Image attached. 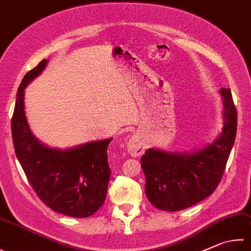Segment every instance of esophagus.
Listing matches in <instances>:
<instances>
[{"label":"esophagus","instance_id":"34e87169","mask_svg":"<svg viewBox=\"0 0 251 251\" xmlns=\"http://www.w3.org/2000/svg\"><path fill=\"white\" fill-rule=\"evenodd\" d=\"M144 145L142 144V142L136 138V136H131V138L126 142V151L132 157H136L144 153Z\"/></svg>","mask_w":251,"mask_h":251}]
</instances>
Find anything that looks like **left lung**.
Instances as JSON below:
<instances>
[{
	"label": "left lung",
	"mask_w": 251,
	"mask_h": 251,
	"mask_svg": "<svg viewBox=\"0 0 251 251\" xmlns=\"http://www.w3.org/2000/svg\"><path fill=\"white\" fill-rule=\"evenodd\" d=\"M223 129L212 143L190 152L149 149L141 157L145 195L157 209H188L213 192L223 176L237 131V112L229 88H221Z\"/></svg>",
	"instance_id": "8db88e82"
}]
</instances>
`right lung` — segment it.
Segmentation results:
<instances>
[{
	"mask_svg": "<svg viewBox=\"0 0 251 251\" xmlns=\"http://www.w3.org/2000/svg\"><path fill=\"white\" fill-rule=\"evenodd\" d=\"M47 63L48 60H42L18 87L12 119L14 149L40 200L54 212L83 219L96 213L105 202L111 173L107 149L112 138L64 150L50 148L36 138L28 125L24 96Z\"/></svg>",
	"mask_w": 251,
	"mask_h": 251,
	"instance_id": "1",
	"label": "right lung"
}]
</instances>
